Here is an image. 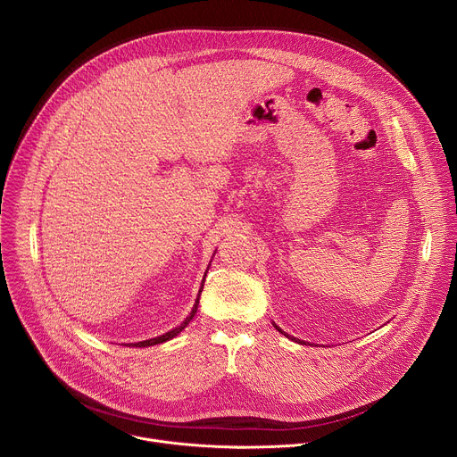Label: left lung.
Masks as SVG:
<instances>
[{"mask_svg":"<svg viewBox=\"0 0 457 457\" xmlns=\"http://www.w3.org/2000/svg\"><path fill=\"white\" fill-rule=\"evenodd\" d=\"M275 328H277V325H275ZM277 329H278V331H280V333H284V331H282V329H280V328H277ZM286 337H287V335H286Z\"/></svg>","mask_w":457,"mask_h":457,"instance_id":"left-lung-1","label":"left lung"}]
</instances>
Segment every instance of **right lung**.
<instances>
[{"mask_svg":"<svg viewBox=\"0 0 457 457\" xmlns=\"http://www.w3.org/2000/svg\"><path fill=\"white\" fill-rule=\"evenodd\" d=\"M201 293H203V287H201V291H199V296H197V302H195V305H193V309H191V314L179 325V328H175V329H171L170 333H166V335H161V337H157V338H152V340H146V342H139V344H136V347H148V345H157V344H162V342H168V340H171L173 337H177L186 325L189 323V320L195 316V312H197V307H199V298H201Z\"/></svg>","mask_w":457,"mask_h":457,"instance_id":"obj_1","label":"right lung"}]
</instances>
